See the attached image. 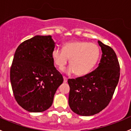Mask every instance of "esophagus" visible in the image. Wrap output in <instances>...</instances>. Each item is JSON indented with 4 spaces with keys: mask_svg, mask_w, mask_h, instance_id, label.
I'll return each instance as SVG.
<instances>
[{
    "mask_svg": "<svg viewBox=\"0 0 131 131\" xmlns=\"http://www.w3.org/2000/svg\"><path fill=\"white\" fill-rule=\"evenodd\" d=\"M63 82L64 83H66V82H68V78L66 77H63Z\"/></svg>",
    "mask_w": 131,
    "mask_h": 131,
    "instance_id": "34e87169",
    "label": "esophagus"
}]
</instances>
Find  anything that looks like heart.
I'll return each mask as SVG.
<instances>
[{
	"label": "heart",
	"instance_id": "obj_1",
	"mask_svg": "<svg viewBox=\"0 0 131 131\" xmlns=\"http://www.w3.org/2000/svg\"><path fill=\"white\" fill-rule=\"evenodd\" d=\"M100 50L98 45L86 41H71L63 45V48H55L52 58L59 68H62L69 58L70 66L63 69L66 73H75L76 75H86L92 71L100 58Z\"/></svg>",
	"mask_w": 131,
	"mask_h": 131
}]
</instances>
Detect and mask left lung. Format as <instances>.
Instances as JSON below:
<instances>
[{
    "mask_svg": "<svg viewBox=\"0 0 131 131\" xmlns=\"http://www.w3.org/2000/svg\"><path fill=\"white\" fill-rule=\"evenodd\" d=\"M98 42L102 52L98 68L86 75L68 81L69 107L82 116L95 115L103 110L112 100L119 79L116 54L109 46L100 40Z\"/></svg>",
    "mask_w": 131,
    "mask_h": 131,
    "instance_id": "left-lung-1",
    "label": "left lung"
}]
</instances>
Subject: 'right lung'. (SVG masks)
Masks as SVG:
<instances>
[{
	"instance_id": "obj_1",
	"label": "right lung",
	"mask_w": 131,
	"mask_h": 131,
	"mask_svg": "<svg viewBox=\"0 0 131 131\" xmlns=\"http://www.w3.org/2000/svg\"><path fill=\"white\" fill-rule=\"evenodd\" d=\"M50 35H36L19 45L10 68V82L18 104L29 112H42L52 106L63 81L54 67Z\"/></svg>"
}]
</instances>
